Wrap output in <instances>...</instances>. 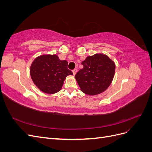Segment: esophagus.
Returning <instances> with one entry per match:
<instances>
[{
    "mask_svg": "<svg viewBox=\"0 0 152 152\" xmlns=\"http://www.w3.org/2000/svg\"><path fill=\"white\" fill-rule=\"evenodd\" d=\"M77 72V68H75L74 70H73V75H75Z\"/></svg>",
    "mask_w": 152,
    "mask_h": 152,
    "instance_id": "obj_1",
    "label": "esophagus"
}]
</instances>
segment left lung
Segmentation results:
<instances>
[{"label": "left lung", "instance_id": "1", "mask_svg": "<svg viewBox=\"0 0 152 152\" xmlns=\"http://www.w3.org/2000/svg\"><path fill=\"white\" fill-rule=\"evenodd\" d=\"M83 68L75 76L80 90L86 94L96 95L108 89L113 79L115 64L107 55L95 54L82 62Z\"/></svg>", "mask_w": 152, "mask_h": 152}]
</instances>
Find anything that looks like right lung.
<instances>
[{
  "instance_id": "add662e5",
  "label": "right lung",
  "mask_w": 152,
  "mask_h": 152,
  "mask_svg": "<svg viewBox=\"0 0 152 152\" xmlns=\"http://www.w3.org/2000/svg\"><path fill=\"white\" fill-rule=\"evenodd\" d=\"M67 66V61L61 60L56 54L40 55L31 63L30 76L41 91L54 94L61 89L66 77L73 75Z\"/></svg>"
}]
</instances>
